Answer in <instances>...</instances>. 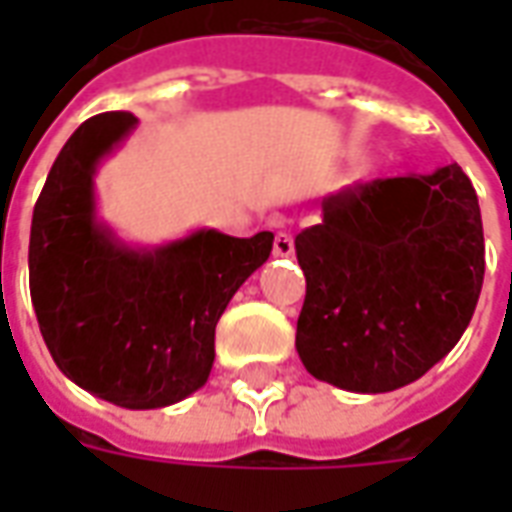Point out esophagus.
Returning a JSON list of instances; mask_svg holds the SVG:
<instances>
[{
  "mask_svg": "<svg viewBox=\"0 0 512 512\" xmlns=\"http://www.w3.org/2000/svg\"><path fill=\"white\" fill-rule=\"evenodd\" d=\"M274 255L277 257H290L293 255V235L288 230H279L274 235Z\"/></svg>",
  "mask_w": 512,
  "mask_h": 512,
  "instance_id": "esophagus-1",
  "label": "esophagus"
}]
</instances>
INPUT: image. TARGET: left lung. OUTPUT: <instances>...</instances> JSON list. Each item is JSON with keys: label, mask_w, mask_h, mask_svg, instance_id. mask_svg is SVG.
Returning <instances> with one entry per match:
<instances>
[{"label": "left lung", "mask_w": 512, "mask_h": 512, "mask_svg": "<svg viewBox=\"0 0 512 512\" xmlns=\"http://www.w3.org/2000/svg\"><path fill=\"white\" fill-rule=\"evenodd\" d=\"M296 235L307 296L296 351L345 392H392L450 354L472 321L485 241L472 180L458 164L356 183L323 200Z\"/></svg>", "instance_id": "8db88e82"}]
</instances>
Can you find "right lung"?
Instances as JSON below:
<instances>
[{
	"instance_id": "1",
	"label": "right lung",
	"mask_w": 512,
	"mask_h": 512,
	"mask_svg": "<svg viewBox=\"0 0 512 512\" xmlns=\"http://www.w3.org/2000/svg\"><path fill=\"white\" fill-rule=\"evenodd\" d=\"M136 123L106 112L65 142L32 213L29 293L73 384L120 408H164L208 381L216 323L268 260L274 233L202 227L153 249L120 241L95 213V169Z\"/></svg>"
}]
</instances>
